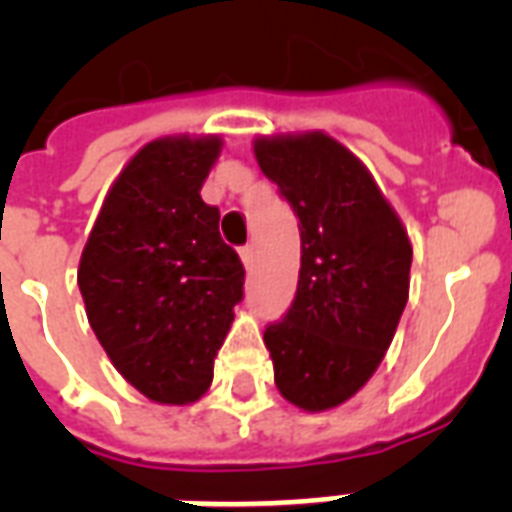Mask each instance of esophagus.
Wrapping results in <instances>:
<instances>
[{
	"label": "esophagus",
	"mask_w": 512,
	"mask_h": 512,
	"mask_svg": "<svg viewBox=\"0 0 512 512\" xmlns=\"http://www.w3.org/2000/svg\"><path fill=\"white\" fill-rule=\"evenodd\" d=\"M241 255V263L247 265V268H252L255 265V244H244V247L239 249Z\"/></svg>",
	"instance_id": "1"
}]
</instances>
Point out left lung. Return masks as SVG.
<instances>
[{"label":"left lung","instance_id":"8db88e82","mask_svg":"<svg viewBox=\"0 0 512 512\" xmlns=\"http://www.w3.org/2000/svg\"><path fill=\"white\" fill-rule=\"evenodd\" d=\"M257 164L297 215L300 279L263 340L281 396L321 412L380 366L409 297L412 244L366 167L329 135L263 138Z\"/></svg>","mask_w":512,"mask_h":512}]
</instances>
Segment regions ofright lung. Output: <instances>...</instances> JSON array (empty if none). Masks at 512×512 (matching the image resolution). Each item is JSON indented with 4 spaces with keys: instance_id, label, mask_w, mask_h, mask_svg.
Masks as SVG:
<instances>
[{
    "instance_id": "add662e5",
    "label": "right lung",
    "mask_w": 512,
    "mask_h": 512,
    "mask_svg": "<svg viewBox=\"0 0 512 512\" xmlns=\"http://www.w3.org/2000/svg\"><path fill=\"white\" fill-rule=\"evenodd\" d=\"M220 138H164L140 148L108 191L79 263L87 319L130 385L188 404L244 300V265L220 239V209L199 196Z\"/></svg>"
}]
</instances>
